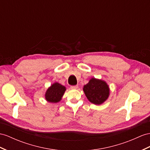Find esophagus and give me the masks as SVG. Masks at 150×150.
<instances>
[{
    "instance_id": "esophagus-1",
    "label": "esophagus",
    "mask_w": 150,
    "mask_h": 150,
    "mask_svg": "<svg viewBox=\"0 0 150 150\" xmlns=\"http://www.w3.org/2000/svg\"><path fill=\"white\" fill-rule=\"evenodd\" d=\"M78 88V86H71V89H76Z\"/></svg>"
}]
</instances>
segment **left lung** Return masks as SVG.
<instances>
[{
    "instance_id": "obj_1",
    "label": "left lung",
    "mask_w": 150,
    "mask_h": 150,
    "mask_svg": "<svg viewBox=\"0 0 150 150\" xmlns=\"http://www.w3.org/2000/svg\"><path fill=\"white\" fill-rule=\"evenodd\" d=\"M83 91L87 98L94 105H101L108 98L110 89L104 80L92 78L86 85L83 86Z\"/></svg>"
}]
</instances>
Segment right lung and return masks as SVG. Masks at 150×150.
Returning <instances> with one entry per match:
<instances>
[{
  "instance_id": "1",
  "label": "right lung",
  "mask_w": 150,
  "mask_h": 150,
  "mask_svg": "<svg viewBox=\"0 0 150 150\" xmlns=\"http://www.w3.org/2000/svg\"><path fill=\"white\" fill-rule=\"evenodd\" d=\"M66 91V87L58 82H55L46 91L45 98L49 103H56L61 101Z\"/></svg>"
}]
</instances>
